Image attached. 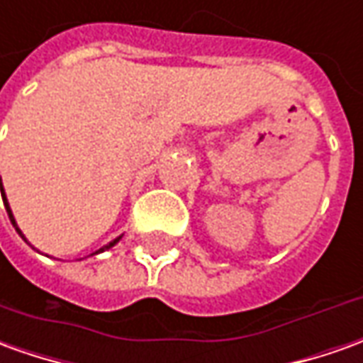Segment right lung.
I'll return each mask as SVG.
<instances>
[{
	"label": "right lung",
	"instance_id": "1",
	"mask_svg": "<svg viewBox=\"0 0 363 363\" xmlns=\"http://www.w3.org/2000/svg\"><path fill=\"white\" fill-rule=\"evenodd\" d=\"M1 199H4V207H5V211H7V215H9V221H11V225H13V227H15V231H17V233H19V237H21V239H23L25 243L29 245V247H33V245H31V243H29V241H27V239H25V235L21 233V229H19V227H17V221H15L13 211H11V207H9V201H7V196H5L4 182H1ZM120 239H122V235H120V237H116V239H112V241H110L108 245H104V247H101V249H99V251H94V253H91V255H89V257H92V255L104 253V251H108V249H112V247H114V245L118 243Z\"/></svg>",
	"mask_w": 363,
	"mask_h": 363
}]
</instances>
